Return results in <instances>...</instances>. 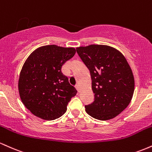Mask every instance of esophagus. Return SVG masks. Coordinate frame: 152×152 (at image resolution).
<instances>
[{
    "label": "esophagus",
    "mask_w": 152,
    "mask_h": 152,
    "mask_svg": "<svg viewBox=\"0 0 152 152\" xmlns=\"http://www.w3.org/2000/svg\"><path fill=\"white\" fill-rule=\"evenodd\" d=\"M75 87H76V90H77V91H78V92H79V86H78V85L77 84V85H76V86H75Z\"/></svg>",
    "instance_id": "34e87169"
}]
</instances>
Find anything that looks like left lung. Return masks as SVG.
<instances>
[{
	"mask_svg": "<svg viewBox=\"0 0 152 152\" xmlns=\"http://www.w3.org/2000/svg\"><path fill=\"white\" fill-rule=\"evenodd\" d=\"M82 61L90 71L94 102L85 106L96 119L116 117L128 106L134 91V78L124 56L106 45L92 44L76 48Z\"/></svg>",
	"mask_w": 152,
	"mask_h": 152,
	"instance_id": "obj_1",
	"label": "left lung"
}]
</instances>
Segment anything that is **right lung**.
Returning <instances> with one entry per match:
<instances>
[{
    "label": "right lung",
    "instance_id": "1",
    "mask_svg": "<svg viewBox=\"0 0 152 152\" xmlns=\"http://www.w3.org/2000/svg\"><path fill=\"white\" fill-rule=\"evenodd\" d=\"M75 53L74 48L48 45L36 48L26 60L19 76V95L36 116L50 121L65 114L77 91L61 67Z\"/></svg>",
    "mask_w": 152,
    "mask_h": 152
}]
</instances>
